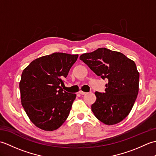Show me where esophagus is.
<instances>
[{
    "instance_id": "esophagus-1",
    "label": "esophagus",
    "mask_w": 156,
    "mask_h": 156,
    "mask_svg": "<svg viewBox=\"0 0 156 156\" xmlns=\"http://www.w3.org/2000/svg\"><path fill=\"white\" fill-rule=\"evenodd\" d=\"M79 94H82V95H84V94H85L86 93H87V92H83V91H82V90H80V91H79V92H78Z\"/></svg>"
}]
</instances>
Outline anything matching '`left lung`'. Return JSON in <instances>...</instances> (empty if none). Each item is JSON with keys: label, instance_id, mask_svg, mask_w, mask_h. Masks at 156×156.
Masks as SVG:
<instances>
[{"label": "left lung", "instance_id": "obj_1", "mask_svg": "<svg viewBox=\"0 0 156 156\" xmlns=\"http://www.w3.org/2000/svg\"><path fill=\"white\" fill-rule=\"evenodd\" d=\"M80 59L97 76L108 80L105 92H95L97 100L91 106L95 117L106 125L123 120L139 92L140 74L135 62L122 53L105 48L83 54Z\"/></svg>", "mask_w": 156, "mask_h": 156}]
</instances>
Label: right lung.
<instances>
[{
    "instance_id": "obj_1",
    "label": "right lung",
    "mask_w": 156,
    "mask_h": 156,
    "mask_svg": "<svg viewBox=\"0 0 156 156\" xmlns=\"http://www.w3.org/2000/svg\"><path fill=\"white\" fill-rule=\"evenodd\" d=\"M78 57L53 53L35 59L23 71L19 83L21 103L36 127L54 131L68 118L76 95L64 91L62 87Z\"/></svg>"
}]
</instances>
